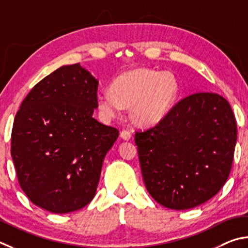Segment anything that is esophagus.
Listing matches in <instances>:
<instances>
[{
  "instance_id": "obj_1",
  "label": "esophagus",
  "mask_w": 248,
  "mask_h": 248,
  "mask_svg": "<svg viewBox=\"0 0 248 248\" xmlns=\"http://www.w3.org/2000/svg\"><path fill=\"white\" fill-rule=\"evenodd\" d=\"M120 136H121L122 140H131V138H132V134H131V132L127 131V129H124V131H122V132H121Z\"/></svg>"
}]
</instances>
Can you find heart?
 I'll use <instances>...</instances> for the list:
<instances>
[{"label":"heart","mask_w":248,"mask_h":248,"mask_svg":"<svg viewBox=\"0 0 248 248\" xmlns=\"http://www.w3.org/2000/svg\"><path fill=\"white\" fill-rule=\"evenodd\" d=\"M179 90V81L172 73L138 67L117 76L110 90L98 95V107L106 119L119 115L122 107H129L134 123L154 126L170 112Z\"/></svg>","instance_id":"obj_1"}]
</instances>
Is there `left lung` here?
<instances>
[{
  "mask_svg": "<svg viewBox=\"0 0 248 248\" xmlns=\"http://www.w3.org/2000/svg\"><path fill=\"white\" fill-rule=\"evenodd\" d=\"M236 121L220 94L182 99L155 127L136 132L146 188L174 210L197 207L222 188L232 168Z\"/></svg>",
  "mask_w": 248,
  "mask_h": 248,
  "instance_id": "left-lung-1",
  "label": "left lung"
}]
</instances>
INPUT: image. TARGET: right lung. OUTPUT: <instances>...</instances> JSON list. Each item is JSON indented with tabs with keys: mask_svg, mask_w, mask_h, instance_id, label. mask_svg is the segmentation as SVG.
I'll return each mask as SVG.
<instances>
[{
	"mask_svg": "<svg viewBox=\"0 0 248 248\" xmlns=\"http://www.w3.org/2000/svg\"><path fill=\"white\" fill-rule=\"evenodd\" d=\"M98 84L80 64L64 65L33 87L15 116L11 154L17 177L42 209L68 214L94 197L104 157L119 137L93 117Z\"/></svg>",
	"mask_w": 248,
	"mask_h": 248,
	"instance_id": "right-lung-1",
	"label": "right lung"
}]
</instances>
